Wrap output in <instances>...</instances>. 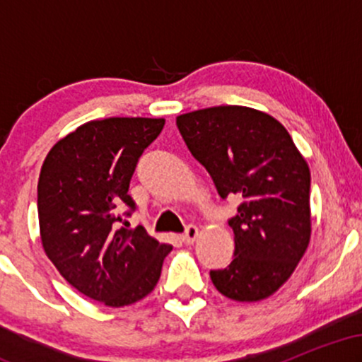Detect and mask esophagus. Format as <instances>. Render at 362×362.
I'll list each match as a JSON object with an SVG mask.
<instances>
[{
	"label": "esophagus",
	"instance_id": "34e87169",
	"mask_svg": "<svg viewBox=\"0 0 362 362\" xmlns=\"http://www.w3.org/2000/svg\"><path fill=\"white\" fill-rule=\"evenodd\" d=\"M197 236H199V230L195 226H192V224H190V226L185 228V233L182 235V242L190 245V243L195 242V238H197Z\"/></svg>",
	"mask_w": 362,
	"mask_h": 362
}]
</instances>
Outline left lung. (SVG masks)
<instances>
[{"instance_id": "left-lung-1", "label": "left lung", "mask_w": 362, "mask_h": 362, "mask_svg": "<svg viewBox=\"0 0 362 362\" xmlns=\"http://www.w3.org/2000/svg\"><path fill=\"white\" fill-rule=\"evenodd\" d=\"M187 148L223 199L238 197L231 218L235 259L211 271L214 288L235 301H262L289 279L311 236L310 168L279 120L242 105L182 114Z\"/></svg>"}]
</instances>
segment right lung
<instances>
[{"label": "right lung", "mask_w": 362, "mask_h": 362, "mask_svg": "<svg viewBox=\"0 0 362 362\" xmlns=\"http://www.w3.org/2000/svg\"><path fill=\"white\" fill-rule=\"evenodd\" d=\"M163 126L165 119L148 117L90 120L57 141L40 168L37 211L45 255L74 289L112 308L148 296L172 252L143 226L117 224L120 206L136 207L129 182Z\"/></svg>", "instance_id": "1"}]
</instances>
